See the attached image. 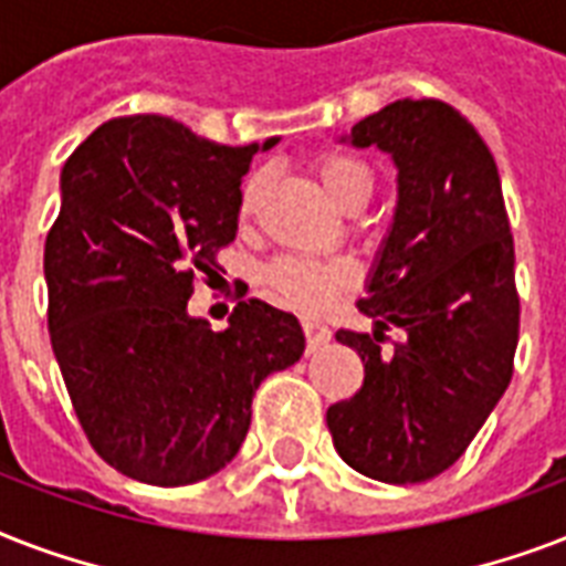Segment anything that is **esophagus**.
<instances>
[{
    "mask_svg": "<svg viewBox=\"0 0 566 566\" xmlns=\"http://www.w3.org/2000/svg\"><path fill=\"white\" fill-rule=\"evenodd\" d=\"M302 332H305V344H308V353H317L319 346L326 344L332 332H328L326 323H319L314 317H305L302 319Z\"/></svg>",
    "mask_w": 566,
    "mask_h": 566,
    "instance_id": "1",
    "label": "esophagus"
}]
</instances>
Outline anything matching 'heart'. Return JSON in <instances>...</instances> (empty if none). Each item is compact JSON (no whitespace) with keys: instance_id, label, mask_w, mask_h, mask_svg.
I'll return each instance as SVG.
<instances>
[{"instance_id":"obj_1","label":"heart","mask_w":566,"mask_h":566,"mask_svg":"<svg viewBox=\"0 0 566 566\" xmlns=\"http://www.w3.org/2000/svg\"><path fill=\"white\" fill-rule=\"evenodd\" d=\"M314 172L326 193L335 199L344 211L361 208L373 193L370 167L349 153H323L314 158ZM264 193V176L255 172L240 188V217L247 220L258 208V199ZM266 287L275 293V300L300 311H323L355 284L353 264L340 258H282L264 273Z\"/></svg>"}]
</instances>
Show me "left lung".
I'll use <instances>...</instances> for the list:
<instances>
[{
    "label": "left lung",
    "instance_id": "1",
    "mask_svg": "<svg viewBox=\"0 0 566 566\" xmlns=\"http://www.w3.org/2000/svg\"><path fill=\"white\" fill-rule=\"evenodd\" d=\"M394 155L399 202L358 311L376 332L337 328L364 385L326 411L346 464L387 484L434 479L464 455L514 373V238L491 149L440 99H399L353 126ZM390 325L406 337L381 347ZM390 340V337H387Z\"/></svg>",
    "mask_w": 566,
    "mask_h": 566
}]
</instances>
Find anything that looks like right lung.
<instances>
[{"instance_id": "right-lung-1", "label": "right lung", "mask_w": 566, "mask_h": 566, "mask_svg": "<svg viewBox=\"0 0 566 566\" xmlns=\"http://www.w3.org/2000/svg\"><path fill=\"white\" fill-rule=\"evenodd\" d=\"M258 149L135 114L64 164L43 252L49 337L91 447L128 479L179 488L222 470L258 385L305 349L296 317L261 300H240L222 332L188 314L196 279L217 275L234 240Z\"/></svg>"}]
</instances>
